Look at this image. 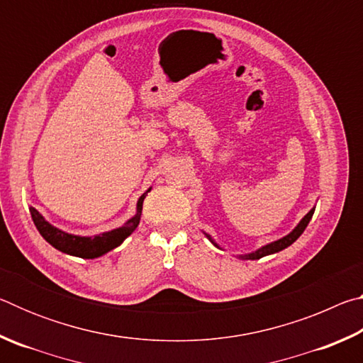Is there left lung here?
<instances>
[{"label": "left lung", "instance_id": "left-lung-1", "mask_svg": "<svg viewBox=\"0 0 363 363\" xmlns=\"http://www.w3.org/2000/svg\"><path fill=\"white\" fill-rule=\"evenodd\" d=\"M314 211H315V208H312V210L306 214V216L301 219V223L294 227V229L288 233V235H285L284 238H280V240H277V242H272V243H269V245H264L262 248H259V250H256L255 253H250V255H243V256H240L242 259H259V257H262V256H267V255H274V253H279V251H281V250H285L286 247H290L291 243H294L299 238V235L301 233L304 232V229L307 227V224H309V220L312 219V214H314ZM206 237L210 238V242L214 245V247H218L219 248V245L213 240V238L208 235L206 233Z\"/></svg>", "mask_w": 363, "mask_h": 363}]
</instances>
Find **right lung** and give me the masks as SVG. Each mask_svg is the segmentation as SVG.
I'll list each match as a JSON object with an SVG mask.
<instances>
[{
    "instance_id": "obj_1",
    "label": "right lung",
    "mask_w": 363,
    "mask_h": 363,
    "mask_svg": "<svg viewBox=\"0 0 363 363\" xmlns=\"http://www.w3.org/2000/svg\"><path fill=\"white\" fill-rule=\"evenodd\" d=\"M147 192H150V189L147 190ZM147 192L139 196L138 213L134 214L131 219H128L125 225H121L118 229H113L110 232L99 233V235H94V237L72 235V233L60 230L57 227L49 224L33 206H30V214H32L33 223L36 225V229H38V232L41 233V237L45 238L49 245H52L54 248L72 256L84 257V259H94V257H99L118 247L126 237H130L131 233L136 230V227L140 220V213H143V203Z\"/></svg>"
}]
</instances>
